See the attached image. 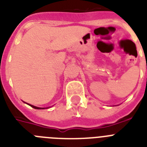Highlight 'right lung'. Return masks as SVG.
<instances>
[{
    "mask_svg": "<svg viewBox=\"0 0 147 147\" xmlns=\"http://www.w3.org/2000/svg\"><path fill=\"white\" fill-rule=\"evenodd\" d=\"M27 104V103H26ZM29 106H31L32 107H33V108L34 109H37V110H41V109H45L44 107H35V106H34V105H30V104H28Z\"/></svg>",
    "mask_w": 147,
    "mask_h": 147,
    "instance_id": "right-lung-1",
    "label": "right lung"
}]
</instances>
